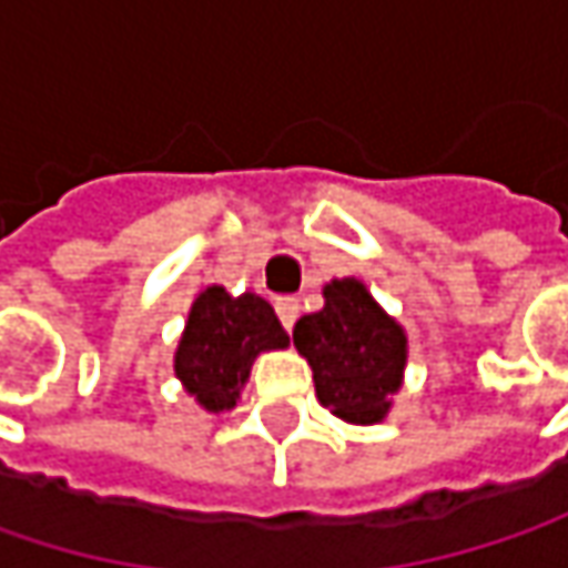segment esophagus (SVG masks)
I'll return each instance as SVG.
<instances>
[{
  "label": "esophagus",
  "instance_id": "1",
  "mask_svg": "<svg viewBox=\"0 0 568 568\" xmlns=\"http://www.w3.org/2000/svg\"><path fill=\"white\" fill-rule=\"evenodd\" d=\"M274 310H277L281 325L291 332V328H294L296 316H300V300H294V296H284V300H277V306H274Z\"/></svg>",
  "mask_w": 568,
  "mask_h": 568
}]
</instances>
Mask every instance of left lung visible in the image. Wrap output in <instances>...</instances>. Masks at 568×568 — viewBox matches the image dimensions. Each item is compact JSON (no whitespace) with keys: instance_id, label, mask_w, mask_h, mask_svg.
Masks as SVG:
<instances>
[{"instance_id":"1","label":"left lung","mask_w":568,"mask_h":568,"mask_svg":"<svg viewBox=\"0 0 568 568\" xmlns=\"http://www.w3.org/2000/svg\"><path fill=\"white\" fill-rule=\"evenodd\" d=\"M325 306L294 325L322 407L347 424H382L402 388L407 335L357 277L325 284Z\"/></svg>"}]
</instances>
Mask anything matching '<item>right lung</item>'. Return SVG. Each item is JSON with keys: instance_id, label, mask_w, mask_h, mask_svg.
I'll list each match as a JSON object with an SVG mask.
<instances>
[{"instance_id": "1", "label": "right lung", "mask_w": 568, "mask_h": 568, "mask_svg": "<svg viewBox=\"0 0 568 568\" xmlns=\"http://www.w3.org/2000/svg\"><path fill=\"white\" fill-rule=\"evenodd\" d=\"M287 332L262 296H230L224 287H207L195 296L186 328L173 357L176 379L205 410L236 407L240 388L250 379L252 363L265 351H284Z\"/></svg>"}]
</instances>
